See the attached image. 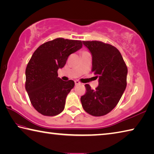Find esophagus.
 Instances as JSON below:
<instances>
[{
  "label": "esophagus",
  "instance_id": "1",
  "mask_svg": "<svg viewBox=\"0 0 154 154\" xmlns=\"http://www.w3.org/2000/svg\"><path fill=\"white\" fill-rule=\"evenodd\" d=\"M74 82H75V85H80V82L78 80H74Z\"/></svg>",
  "mask_w": 154,
  "mask_h": 154
}]
</instances>
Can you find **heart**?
<instances>
[{"mask_svg":"<svg viewBox=\"0 0 154 154\" xmlns=\"http://www.w3.org/2000/svg\"><path fill=\"white\" fill-rule=\"evenodd\" d=\"M83 52H86V51H83ZM83 52H82V53H83Z\"/></svg>","mask_w":154,"mask_h":154,"instance_id":"b5f03b06","label":"heart"}]
</instances>
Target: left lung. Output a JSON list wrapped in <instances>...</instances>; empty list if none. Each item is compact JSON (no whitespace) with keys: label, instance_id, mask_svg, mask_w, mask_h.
<instances>
[{"label":"left lung","instance_id":"1","mask_svg":"<svg viewBox=\"0 0 154 154\" xmlns=\"http://www.w3.org/2000/svg\"><path fill=\"white\" fill-rule=\"evenodd\" d=\"M92 56V72L98 78V86L91 89L85 85L86 93L80 98L85 111L95 117L111 112L118 104L127 86V67L120 51L99 41H83Z\"/></svg>","mask_w":154,"mask_h":154}]
</instances>
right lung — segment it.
<instances>
[{
	"instance_id": "add662e5",
	"label": "right lung",
	"mask_w": 154,
	"mask_h": 154,
	"mask_svg": "<svg viewBox=\"0 0 154 154\" xmlns=\"http://www.w3.org/2000/svg\"><path fill=\"white\" fill-rule=\"evenodd\" d=\"M82 47L80 40L57 38L43 43L32 55L25 70V89L32 105L45 116H56L64 109L66 98L74 82L63 81L57 69L69 55Z\"/></svg>"
}]
</instances>
